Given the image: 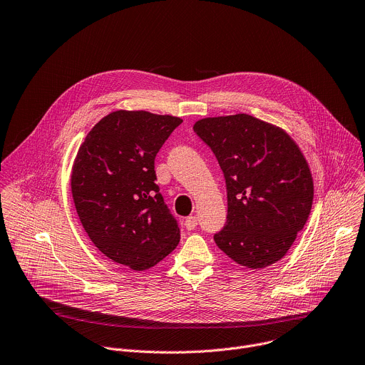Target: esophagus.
<instances>
[{"instance_id": "obj_1", "label": "esophagus", "mask_w": 365, "mask_h": 365, "mask_svg": "<svg viewBox=\"0 0 365 365\" xmlns=\"http://www.w3.org/2000/svg\"><path fill=\"white\" fill-rule=\"evenodd\" d=\"M196 225H197V219H196V216H189V217H186V220H185V227H186L187 230L195 229V227H196Z\"/></svg>"}]
</instances>
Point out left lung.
Returning a JSON list of instances; mask_svg holds the SVG:
<instances>
[{"instance_id": "left-lung-1", "label": "left lung", "mask_w": 365, "mask_h": 365, "mask_svg": "<svg viewBox=\"0 0 365 365\" xmlns=\"http://www.w3.org/2000/svg\"><path fill=\"white\" fill-rule=\"evenodd\" d=\"M193 130L226 180L227 220L213 236L216 245L240 267L278 262L312 207L314 182L301 149L284 129L245 113L200 118Z\"/></svg>"}]
</instances>
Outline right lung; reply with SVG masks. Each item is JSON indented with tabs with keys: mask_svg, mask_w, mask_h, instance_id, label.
I'll return each instance as SVG.
<instances>
[{
	"mask_svg": "<svg viewBox=\"0 0 365 365\" xmlns=\"http://www.w3.org/2000/svg\"><path fill=\"white\" fill-rule=\"evenodd\" d=\"M182 121L145 110L111 111L73 163L71 193L84 230L101 254L133 271L155 267L180 240L156 185L155 158Z\"/></svg>",
	"mask_w": 365,
	"mask_h": 365,
	"instance_id": "right-lung-1",
	"label": "right lung"
}]
</instances>
